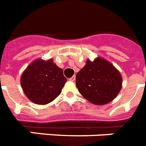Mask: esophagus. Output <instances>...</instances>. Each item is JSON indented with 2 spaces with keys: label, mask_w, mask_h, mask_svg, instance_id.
Here are the masks:
<instances>
[{
  "label": "esophagus",
  "mask_w": 146,
  "mask_h": 146,
  "mask_svg": "<svg viewBox=\"0 0 146 146\" xmlns=\"http://www.w3.org/2000/svg\"><path fill=\"white\" fill-rule=\"evenodd\" d=\"M75 78H76V77H75V75H74V76H72V78L68 79V80H71V81H74V80H75Z\"/></svg>",
  "instance_id": "1"
}]
</instances>
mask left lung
Returning <instances> with one entry per match:
<instances>
[{
  "label": "left lung",
  "mask_w": 146,
  "mask_h": 146,
  "mask_svg": "<svg viewBox=\"0 0 146 146\" xmlns=\"http://www.w3.org/2000/svg\"><path fill=\"white\" fill-rule=\"evenodd\" d=\"M122 86L120 72L102 58L87 64L76 75V87L89 102L95 105L107 104L115 99Z\"/></svg>",
  "instance_id": "1"
}]
</instances>
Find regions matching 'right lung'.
<instances>
[{
  "instance_id": "add662e5",
  "label": "right lung",
  "mask_w": 146,
  "mask_h": 146,
  "mask_svg": "<svg viewBox=\"0 0 146 146\" xmlns=\"http://www.w3.org/2000/svg\"><path fill=\"white\" fill-rule=\"evenodd\" d=\"M66 81L62 69L53 63V59L33 62L21 77V85L26 96L39 105H46L54 100Z\"/></svg>"
}]
</instances>
